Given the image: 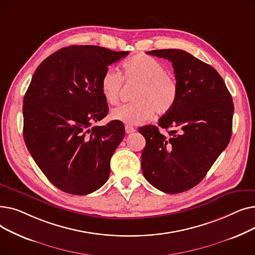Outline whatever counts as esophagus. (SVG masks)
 I'll return each instance as SVG.
<instances>
[{"instance_id":"1","label":"esophagus","mask_w":255,"mask_h":255,"mask_svg":"<svg viewBox=\"0 0 255 255\" xmlns=\"http://www.w3.org/2000/svg\"><path fill=\"white\" fill-rule=\"evenodd\" d=\"M125 131H126L127 134H130V133L135 132V128L130 126V125H126V126H125Z\"/></svg>"}]
</instances>
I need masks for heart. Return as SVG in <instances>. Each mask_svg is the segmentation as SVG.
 I'll use <instances>...</instances> for the list:
<instances>
[{
    "label": "heart",
    "mask_w": 255,
    "mask_h": 255,
    "mask_svg": "<svg viewBox=\"0 0 255 255\" xmlns=\"http://www.w3.org/2000/svg\"><path fill=\"white\" fill-rule=\"evenodd\" d=\"M124 77L128 83L138 84L133 93L135 101L116 107L112 118L127 125H139L150 120L154 113L166 114L178 99L176 79L165 72L164 66L157 60L137 55L123 64ZM124 79L115 68H107L101 78V93L105 101L117 104Z\"/></svg>",
    "instance_id": "b5f03b06"
}]
</instances>
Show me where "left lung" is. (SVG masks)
Here are the masks:
<instances>
[{"instance_id": "obj_1", "label": "left lung", "mask_w": 255, "mask_h": 255, "mask_svg": "<svg viewBox=\"0 0 255 255\" xmlns=\"http://www.w3.org/2000/svg\"><path fill=\"white\" fill-rule=\"evenodd\" d=\"M146 53L171 62L178 85L172 109L154 125L138 129L145 138L141 170L145 180L165 193L196 186L229 144L234 103L220 74L181 49Z\"/></svg>"}]
</instances>
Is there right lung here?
<instances>
[{"label": "right lung", "mask_w": 255, "mask_h": 255, "mask_svg": "<svg viewBox=\"0 0 255 255\" xmlns=\"http://www.w3.org/2000/svg\"><path fill=\"white\" fill-rule=\"evenodd\" d=\"M128 53L95 45L64 47L38 66L25 92V145L49 182L66 193L86 195L109 180L125 128L116 120L92 125L109 114L103 73Z\"/></svg>", "instance_id": "1"}]
</instances>
